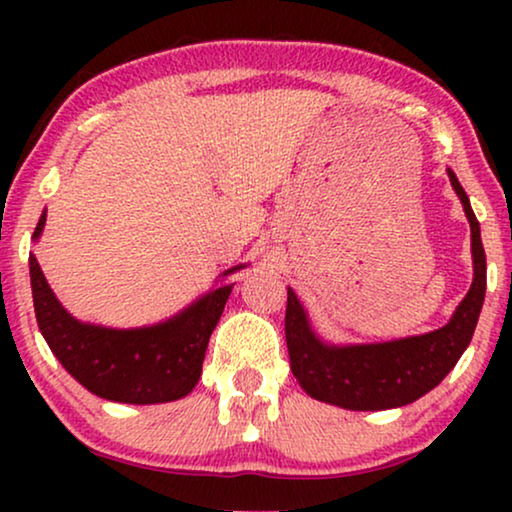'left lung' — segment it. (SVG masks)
<instances>
[{
    "label": "left lung",
    "mask_w": 512,
    "mask_h": 512,
    "mask_svg": "<svg viewBox=\"0 0 512 512\" xmlns=\"http://www.w3.org/2000/svg\"><path fill=\"white\" fill-rule=\"evenodd\" d=\"M447 174L471 223L475 277L466 298L443 328L377 345L331 347L312 333L303 305L289 289L284 331L291 373L317 401L347 410H387L408 405L438 387L471 342L485 300L487 261L480 240V223L475 219L468 195L454 172L447 170Z\"/></svg>",
    "instance_id": "1"
}]
</instances>
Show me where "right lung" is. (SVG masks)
<instances>
[{"mask_svg": "<svg viewBox=\"0 0 512 512\" xmlns=\"http://www.w3.org/2000/svg\"><path fill=\"white\" fill-rule=\"evenodd\" d=\"M44 223L46 212L34 228V240ZM240 268L244 265L223 275ZM30 279L39 331L67 373L95 396L135 405L177 401L198 384L209 335L233 291V284L219 286L163 324L107 328L76 321L53 296L32 254Z\"/></svg>", "mask_w": 512, "mask_h": 512, "instance_id": "add662e5", "label": "right lung"}]
</instances>
